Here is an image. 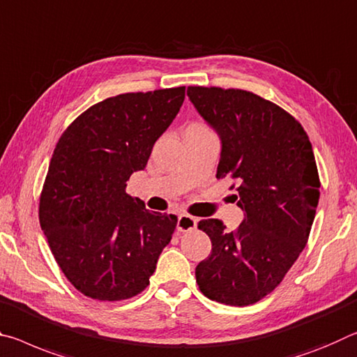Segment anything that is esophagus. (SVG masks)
I'll list each match as a JSON object with an SVG mask.
<instances>
[{"label":"esophagus","mask_w":357,"mask_h":357,"mask_svg":"<svg viewBox=\"0 0 357 357\" xmlns=\"http://www.w3.org/2000/svg\"><path fill=\"white\" fill-rule=\"evenodd\" d=\"M197 226V218L196 217H191L188 213H182L178 215V221H177V229L178 231H191V229H196Z\"/></svg>","instance_id":"1"}]
</instances>
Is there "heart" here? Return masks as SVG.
Segmentation results:
<instances>
[{"instance_id":"obj_1","label":"heart","mask_w":357,"mask_h":357,"mask_svg":"<svg viewBox=\"0 0 357 357\" xmlns=\"http://www.w3.org/2000/svg\"><path fill=\"white\" fill-rule=\"evenodd\" d=\"M188 130H207V128H206V125H202V123H191L188 126Z\"/></svg>"}]
</instances>
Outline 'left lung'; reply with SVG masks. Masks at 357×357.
I'll return each instance as SVG.
<instances>
[{
	"instance_id": "obj_1",
	"label": "left lung",
	"mask_w": 357,
	"mask_h": 357,
	"mask_svg": "<svg viewBox=\"0 0 357 357\" xmlns=\"http://www.w3.org/2000/svg\"><path fill=\"white\" fill-rule=\"evenodd\" d=\"M188 96L221 137L217 178H229L245 212L237 229L217 218L197 227L212 253L196 267L210 301L245 307L271 294L305 248L319 199L308 134L275 102L241 89L188 86Z\"/></svg>"
}]
</instances>
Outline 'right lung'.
I'll return each mask as SVG.
<instances>
[{
    "mask_svg": "<svg viewBox=\"0 0 357 357\" xmlns=\"http://www.w3.org/2000/svg\"><path fill=\"white\" fill-rule=\"evenodd\" d=\"M185 86L121 93L93 104L58 139L39 197V223L75 289L116 302L142 293L171 242L175 215L126 192L178 114Z\"/></svg>",
    "mask_w": 357,
    "mask_h": 357,
    "instance_id": "obj_1",
    "label": "right lung"
}]
</instances>
